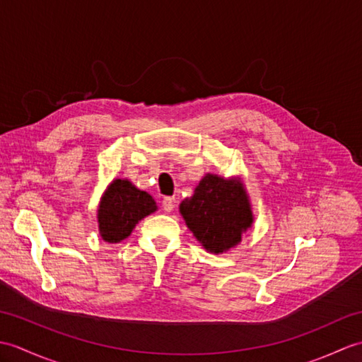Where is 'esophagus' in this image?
Masks as SVG:
<instances>
[{
  "instance_id": "34e87169",
  "label": "esophagus",
  "mask_w": 362,
  "mask_h": 362,
  "mask_svg": "<svg viewBox=\"0 0 362 362\" xmlns=\"http://www.w3.org/2000/svg\"><path fill=\"white\" fill-rule=\"evenodd\" d=\"M175 206V197H165L163 199V210L171 213Z\"/></svg>"
}]
</instances>
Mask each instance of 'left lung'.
<instances>
[{
    "instance_id": "1",
    "label": "left lung",
    "mask_w": 362,
    "mask_h": 362,
    "mask_svg": "<svg viewBox=\"0 0 362 362\" xmlns=\"http://www.w3.org/2000/svg\"><path fill=\"white\" fill-rule=\"evenodd\" d=\"M180 214L196 240L211 253H222L241 243L253 216L240 179L206 174L194 194L180 204Z\"/></svg>"
}]
</instances>
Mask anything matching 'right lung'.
<instances>
[{
  "instance_id": "add662e5",
  "label": "right lung",
  "mask_w": 362,
  "mask_h": 362,
  "mask_svg": "<svg viewBox=\"0 0 362 362\" xmlns=\"http://www.w3.org/2000/svg\"><path fill=\"white\" fill-rule=\"evenodd\" d=\"M156 210L157 204L151 194L138 189L127 179H115L99 204V233L107 243H119L132 233L138 222Z\"/></svg>"
}]
</instances>
